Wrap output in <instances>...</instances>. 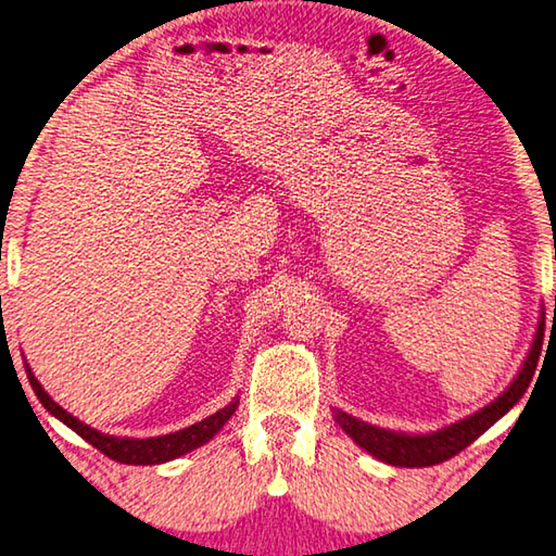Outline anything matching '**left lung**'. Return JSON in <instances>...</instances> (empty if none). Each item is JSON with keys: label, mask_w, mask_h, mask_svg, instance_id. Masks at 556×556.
<instances>
[{"label": "left lung", "mask_w": 556, "mask_h": 556, "mask_svg": "<svg viewBox=\"0 0 556 556\" xmlns=\"http://www.w3.org/2000/svg\"><path fill=\"white\" fill-rule=\"evenodd\" d=\"M542 338H544V314L540 318L538 336H534L530 353H527V361L522 370L517 372L510 388H507L501 397L488 404L481 412L470 414V417L456 421L446 429H439L434 434H400V431H388L380 427H372L368 421H361L336 409V421L341 429L351 437L357 446L368 451L375 458L384 460L390 466H404V468H425V466H437L441 460L456 456L458 451L473 444V441L483 434L485 429H491L503 414L510 412L530 384L534 370H538L540 351H542Z\"/></svg>", "instance_id": "8db88e82"}]
</instances>
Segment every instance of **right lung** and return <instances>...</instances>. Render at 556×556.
<instances>
[{
  "label": "right lung",
  "mask_w": 556,
  "mask_h": 556,
  "mask_svg": "<svg viewBox=\"0 0 556 556\" xmlns=\"http://www.w3.org/2000/svg\"><path fill=\"white\" fill-rule=\"evenodd\" d=\"M26 375H29V382L36 392V397L41 400L43 407L49 409L53 417H59L65 427H71L75 431V434H80L88 441V444L102 451V454L110 456L112 460H119V464L154 466V464H166V460L184 456V454H188V451L203 446L205 441L218 434L225 421L232 417V412L238 409V400H232L228 407H223L215 414H211V417H205L203 421H199V425H191L181 431H174V434L152 437V439H119V437L100 434V431H96L88 425H83L80 419H75L73 414L59 407V404L49 397V392L41 388V382L34 378L29 365H26Z\"/></svg>",
  "instance_id": "1"
}]
</instances>
